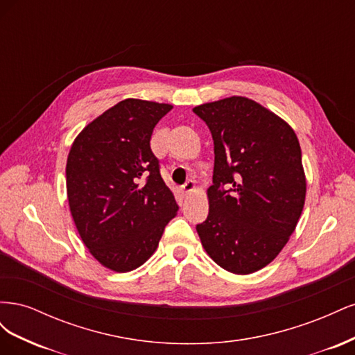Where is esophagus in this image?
<instances>
[{"instance_id": "34e87169", "label": "esophagus", "mask_w": 355, "mask_h": 355, "mask_svg": "<svg viewBox=\"0 0 355 355\" xmlns=\"http://www.w3.org/2000/svg\"><path fill=\"white\" fill-rule=\"evenodd\" d=\"M196 189V182L194 180H187L185 182V184H184V187H182V192H184V194L185 196H188V194H191V192L192 191H194Z\"/></svg>"}]
</instances>
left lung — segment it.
Listing matches in <instances>:
<instances>
[{
    "instance_id": "left-lung-1",
    "label": "left lung",
    "mask_w": 355,
    "mask_h": 355,
    "mask_svg": "<svg viewBox=\"0 0 355 355\" xmlns=\"http://www.w3.org/2000/svg\"><path fill=\"white\" fill-rule=\"evenodd\" d=\"M192 111L214 145L209 216L197 225L201 244L223 270L259 271L282 252L305 204L297 137L280 116L241 96Z\"/></svg>"
}]
</instances>
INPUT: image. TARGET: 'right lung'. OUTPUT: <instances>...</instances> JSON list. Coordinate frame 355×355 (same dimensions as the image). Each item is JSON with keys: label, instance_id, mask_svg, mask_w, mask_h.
Listing matches in <instances>:
<instances>
[{"label": "right lung", "instance_id": "1", "mask_svg": "<svg viewBox=\"0 0 355 355\" xmlns=\"http://www.w3.org/2000/svg\"><path fill=\"white\" fill-rule=\"evenodd\" d=\"M171 108L121 101L85 125L71 146V214L85 247L112 271L127 272L145 263L178 213L149 145L154 127Z\"/></svg>", "mask_w": 355, "mask_h": 355}]
</instances>
